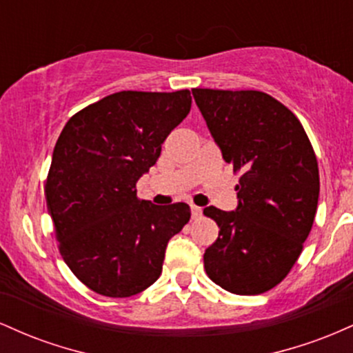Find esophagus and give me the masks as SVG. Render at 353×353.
<instances>
[{
	"mask_svg": "<svg viewBox=\"0 0 353 353\" xmlns=\"http://www.w3.org/2000/svg\"><path fill=\"white\" fill-rule=\"evenodd\" d=\"M190 214H192V219H199L202 216V209L197 208V205L190 204Z\"/></svg>",
	"mask_w": 353,
	"mask_h": 353,
	"instance_id": "esophagus-1",
	"label": "esophagus"
}]
</instances>
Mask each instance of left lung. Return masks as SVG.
<instances>
[{"mask_svg":"<svg viewBox=\"0 0 353 353\" xmlns=\"http://www.w3.org/2000/svg\"><path fill=\"white\" fill-rule=\"evenodd\" d=\"M192 96L224 161L241 172L237 209H204L219 225L204 269L228 292L264 294L290 272L314 224V148L294 112L265 92L196 88Z\"/></svg>","mask_w":353,"mask_h":353,"instance_id":"1","label":"left lung"}]
</instances>
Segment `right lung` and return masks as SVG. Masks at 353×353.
Returning <instances> with one entry per match:
<instances>
[{
  "label": "right lung",
  "instance_id": "right-lung-1",
  "mask_svg": "<svg viewBox=\"0 0 353 353\" xmlns=\"http://www.w3.org/2000/svg\"><path fill=\"white\" fill-rule=\"evenodd\" d=\"M190 92L121 91L81 109L54 145L44 194L61 257L96 294L131 297L163 272L169 239L190 219L184 202L137 199L136 182L189 114Z\"/></svg>",
  "mask_w": 353,
  "mask_h": 353
}]
</instances>
